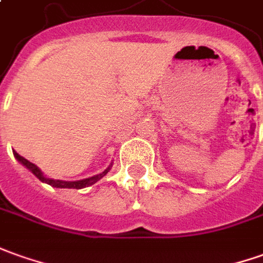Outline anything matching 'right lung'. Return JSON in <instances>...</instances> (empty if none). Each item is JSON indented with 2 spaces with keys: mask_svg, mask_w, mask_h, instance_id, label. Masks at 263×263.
<instances>
[{
  "mask_svg": "<svg viewBox=\"0 0 263 263\" xmlns=\"http://www.w3.org/2000/svg\"><path fill=\"white\" fill-rule=\"evenodd\" d=\"M12 153H14L15 160H17L20 164H23L26 168L30 170V171H31L34 176L37 177L40 181L49 184V185H51V187H56V189H78V190H80V189L89 187V185H92V184H95L96 181H99L102 177L106 176V174L109 173V170H110V167H112V164H110V165H109L108 168L105 170V171H102L101 174H96V176L89 177V178L76 180V181H64V180H54V178H49V177H46L44 174H43L42 170L39 168L35 164H33V162H30L28 160H26L24 157H21V155H20L18 153H15V151H12Z\"/></svg>",
  "mask_w": 263,
  "mask_h": 263,
  "instance_id": "obj_1",
  "label": "right lung"
}]
</instances>
